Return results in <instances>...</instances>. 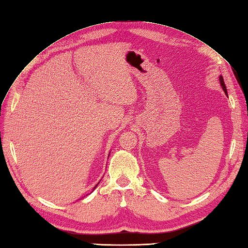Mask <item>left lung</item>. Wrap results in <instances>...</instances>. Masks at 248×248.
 <instances>
[{"mask_svg": "<svg viewBox=\"0 0 248 248\" xmlns=\"http://www.w3.org/2000/svg\"><path fill=\"white\" fill-rule=\"evenodd\" d=\"M220 84H221V86H222V89H223V91H224V93H226L227 95V92H226V88H225V84H224V80H223V77L222 76H220Z\"/></svg>", "mask_w": 248, "mask_h": 248, "instance_id": "left-lung-1", "label": "left lung"}]
</instances>
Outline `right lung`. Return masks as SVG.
Masks as SVG:
<instances>
[{"label": "right lung", "mask_w": 248, "mask_h": 248, "mask_svg": "<svg viewBox=\"0 0 248 248\" xmlns=\"http://www.w3.org/2000/svg\"><path fill=\"white\" fill-rule=\"evenodd\" d=\"M97 186H98V185H97ZM95 188H96V186H95Z\"/></svg>", "instance_id": "add662e5"}]
</instances>
